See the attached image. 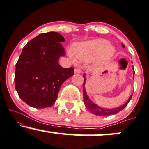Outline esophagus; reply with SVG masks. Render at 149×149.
Returning a JSON list of instances; mask_svg holds the SVG:
<instances>
[{
	"label": "esophagus",
	"mask_w": 149,
	"mask_h": 149,
	"mask_svg": "<svg viewBox=\"0 0 149 149\" xmlns=\"http://www.w3.org/2000/svg\"><path fill=\"white\" fill-rule=\"evenodd\" d=\"M74 73H81L82 71H81V70H80L79 69H75Z\"/></svg>",
	"instance_id": "esophagus-1"
}]
</instances>
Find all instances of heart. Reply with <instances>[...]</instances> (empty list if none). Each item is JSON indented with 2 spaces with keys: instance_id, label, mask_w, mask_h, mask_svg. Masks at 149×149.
I'll return each mask as SVG.
<instances>
[{
  "instance_id": "heart-1",
  "label": "heart",
  "mask_w": 149,
  "mask_h": 149,
  "mask_svg": "<svg viewBox=\"0 0 149 149\" xmlns=\"http://www.w3.org/2000/svg\"><path fill=\"white\" fill-rule=\"evenodd\" d=\"M76 56L84 62L97 58L98 62L109 60L115 53V48L106 39H95L80 43L74 48Z\"/></svg>"
}]
</instances>
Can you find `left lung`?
I'll return each instance as SVG.
<instances>
[{
  "label": "left lung",
  "mask_w": 149,
  "mask_h": 149,
  "mask_svg": "<svg viewBox=\"0 0 149 149\" xmlns=\"http://www.w3.org/2000/svg\"><path fill=\"white\" fill-rule=\"evenodd\" d=\"M121 46H122L123 48H125V46L123 44H121ZM132 69H133V78H134V74H135V71H134L133 66H132ZM84 77V83H83V98H84V103H85V105L86 107H87L88 110L92 112V114H95V115L97 116H107V115H112V114H115L118 112H120L124 109L125 107H126V105H128L129 101H130L132 98V95H130V96L129 97L128 100L126 101V103L123 104L122 105L119 107H114V108H104V107H102L99 105L94 103L92 101H91V99L89 98V96L87 95V92H86L85 89V82H86V76L85 74L84 73L83 75Z\"/></svg>",
  "instance_id": "obj_1"
}]
</instances>
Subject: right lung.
<instances>
[{
    "instance_id": "1",
    "label": "right lung",
    "mask_w": 149,
    "mask_h": 149,
    "mask_svg": "<svg viewBox=\"0 0 149 149\" xmlns=\"http://www.w3.org/2000/svg\"><path fill=\"white\" fill-rule=\"evenodd\" d=\"M65 39L56 32L42 33L23 48L16 64L14 84L19 96L35 108H45L55 103L62 83L74 73L58 64L65 55L60 42Z\"/></svg>"
}]
</instances>
